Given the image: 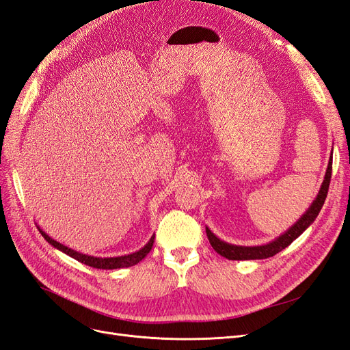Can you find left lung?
<instances>
[{
    "label": "left lung",
    "instance_id": "left-lung-1",
    "mask_svg": "<svg viewBox=\"0 0 350 350\" xmlns=\"http://www.w3.org/2000/svg\"><path fill=\"white\" fill-rule=\"evenodd\" d=\"M332 165H333V156L328 161L327 171L324 175V181L321 184V188L319 194H317L315 200L311 203L310 208L305 211V213L298 219L296 224H293L288 230L278 237L274 241L264 243V245H257V247H242V245H234V243H228L225 241H221L217 238L213 232H211L206 226V234L210 241V245L213 247V250L220 254L221 257H225L228 260H262V258H269L276 256L278 252L284 250L286 247H289L291 243L302 235L304 232L308 229L312 221L319 216L320 210L324 204L327 193H328V185H330V178H332Z\"/></svg>",
    "mask_w": 350,
    "mask_h": 350
}]
</instances>
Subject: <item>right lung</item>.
<instances>
[{
	"instance_id": "1",
	"label": "right lung",
	"mask_w": 350,
	"mask_h": 350,
	"mask_svg": "<svg viewBox=\"0 0 350 350\" xmlns=\"http://www.w3.org/2000/svg\"><path fill=\"white\" fill-rule=\"evenodd\" d=\"M39 232L42 234V237H44L52 247L62 251L64 254H67V256H70L71 258L77 260L83 264H86V266H90V267H94V269H102V270H113V269H124V267H131V266H135L137 262H140L147 254L150 252L152 247H153V242H154V235H152V238L149 239V242L146 243V245L143 248H140L139 251L135 252H131V254H126V256H120V257H93V256H88V254H81V252H77L74 251L66 245H62V243H59L58 241L52 239L49 235H46L44 230H42L40 228H38Z\"/></svg>"
}]
</instances>
